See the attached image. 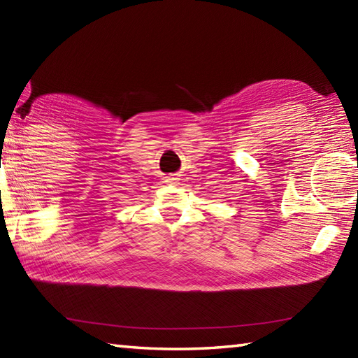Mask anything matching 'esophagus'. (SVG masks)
I'll list each match as a JSON object with an SVG mask.
<instances>
[{"label":"esophagus","instance_id":"esophagus-1","mask_svg":"<svg viewBox=\"0 0 358 358\" xmlns=\"http://www.w3.org/2000/svg\"><path fill=\"white\" fill-rule=\"evenodd\" d=\"M171 180H178V178H171Z\"/></svg>","mask_w":358,"mask_h":358}]
</instances>
